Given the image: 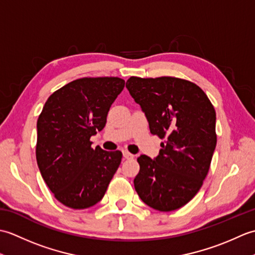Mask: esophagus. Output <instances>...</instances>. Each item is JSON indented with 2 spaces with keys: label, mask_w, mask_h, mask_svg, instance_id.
<instances>
[{
  "label": "esophagus",
  "mask_w": 255,
  "mask_h": 255,
  "mask_svg": "<svg viewBox=\"0 0 255 255\" xmlns=\"http://www.w3.org/2000/svg\"><path fill=\"white\" fill-rule=\"evenodd\" d=\"M123 155H124V158L125 159H132L133 158V154H131L130 152H129V151H127V150H123Z\"/></svg>",
  "instance_id": "34e87169"
}]
</instances>
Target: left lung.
<instances>
[{
    "label": "left lung",
    "instance_id": "8db88e82",
    "mask_svg": "<svg viewBox=\"0 0 255 255\" xmlns=\"http://www.w3.org/2000/svg\"><path fill=\"white\" fill-rule=\"evenodd\" d=\"M126 88L147 116L150 132L163 140L154 160L137 159L136 192L153 209L181 208L208 174L217 143L214 105L198 85L180 78L130 77Z\"/></svg>",
    "mask_w": 255,
    "mask_h": 255
}]
</instances>
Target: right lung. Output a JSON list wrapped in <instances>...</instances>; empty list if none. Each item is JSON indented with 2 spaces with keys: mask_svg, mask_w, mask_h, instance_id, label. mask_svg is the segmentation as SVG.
Wrapping results in <instances>:
<instances>
[{
  "mask_svg": "<svg viewBox=\"0 0 255 255\" xmlns=\"http://www.w3.org/2000/svg\"><path fill=\"white\" fill-rule=\"evenodd\" d=\"M124 86L117 77L77 79L53 92L38 117L37 164L53 196L67 207L99 203L121 164V151L92 148L90 139L105 127Z\"/></svg>",
  "mask_w": 255,
  "mask_h": 255,
  "instance_id": "add662e5",
  "label": "right lung"
}]
</instances>
